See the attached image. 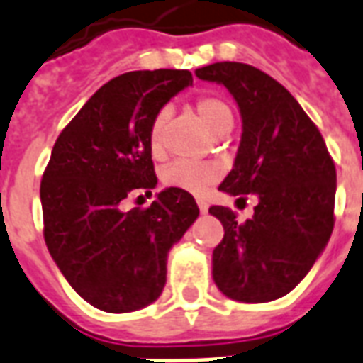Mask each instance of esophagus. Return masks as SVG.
<instances>
[{
  "instance_id": "34e87169",
  "label": "esophagus",
  "mask_w": 363,
  "mask_h": 363,
  "mask_svg": "<svg viewBox=\"0 0 363 363\" xmlns=\"http://www.w3.org/2000/svg\"><path fill=\"white\" fill-rule=\"evenodd\" d=\"M197 204H199V211L203 212H208V203H206V201H203V199H199L197 201Z\"/></svg>"
}]
</instances>
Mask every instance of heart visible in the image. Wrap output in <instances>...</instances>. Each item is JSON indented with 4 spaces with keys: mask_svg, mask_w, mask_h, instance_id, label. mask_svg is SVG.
Listing matches in <instances>:
<instances>
[{
    "mask_svg": "<svg viewBox=\"0 0 363 363\" xmlns=\"http://www.w3.org/2000/svg\"><path fill=\"white\" fill-rule=\"evenodd\" d=\"M195 111L201 116L204 124L208 126L211 132L216 135H223L233 128V111L228 105V101H223L218 95H203L195 101ZM170 111L160 108L155 114V118L149 128V147L152 155L162 152V143H164V124L168 120ZM220 168L212 162H191V160H174L162 170V182L168 187H176L182 191L195 193L201 195L212 184H216L220 179Z\"/></svg>",
    "mask_w": 363,
    "mask_h": 363,
    "instance_id": "obj_1",
    "label": "heart"
}]
</instances>
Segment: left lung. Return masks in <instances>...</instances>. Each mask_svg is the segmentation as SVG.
I'll return each mask as SVG.
<instances>
[{
  "instance_id": "1",
  "label": "left lung",
  "mask_w": 363,
  "mask_h": 363,
  "mask_svg": "<svg viewBox=\"0 0 363 363\" xmlns=\"http://www.w3.org/2000/svg\"><path fill=\"white\" fill-rule=\"evenodd\" d=\"M195 74L230 89L243 118L235 164L220 189L258 195L255 216L243 223L225 206L208 208L223 225L212 252L214 281L233 301H275L302 281L331 237L335 162L298 101L260 68L223 61Z\"/></svg>"
}]
</instances>
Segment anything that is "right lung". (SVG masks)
I'll use <instances>...</instances> for the list:
<instances>
[{
	"label": "right lung",
	"instance_id": "obj_1",
	"mask_svg": "<svg viewBox=\"0 0 363 363\" xmlns=\"http://www.w3.org/2000/svg\"><path fill=\"white\" fill-rule=\"evenodd\" d=\"M193 84L189 70H135L95 91L59 133L43 170V239L76 293L103 312H133L160 296L166 255L199 216L191 193L168 187L151 206L120 203L157 185L155 114Z\"/></svg>",
	"mask_w": 363,
	"mask_h": 363
}]
</instances>
